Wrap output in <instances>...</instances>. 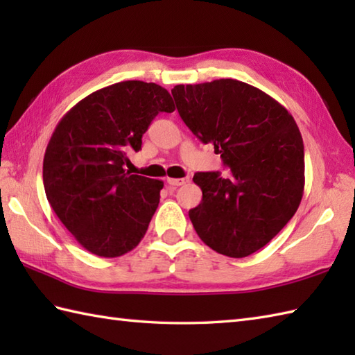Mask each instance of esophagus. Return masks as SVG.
I'll return each instance as SVG.
<instances>
[{
	"instance_id": "esophagus-1",
	"label": "esophagus",
	"mask_w": 355,
	"mask_h": 355,
	"mask_svg": "<svg viewBox=\"0 0 355 355\" xmlns=\"http://www.w3.org/2000/svg\"><path fill=\"white\" fill-rule=\"evenodd\" d=\"M166 183L171 184V186H183L186 183H189V178L184 177V178H166Z\"/></svg>"
}]
</instances>
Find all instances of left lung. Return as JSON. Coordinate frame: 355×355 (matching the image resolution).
Instances as JSON below:
<instances>
[{"label":"left lung","mask_w":355,"mask_h":355,"mask_svg":"<svg viewBox=\"0 0 355 355\" xmlns=\"http://www.w3.org/2000/svg\"><path fill=\"white\" fill-rule=\"evenodd\" d=\"M180 117L202 143H214L227 175L197 172L195 232L212 250L245 258L270 243L300 205L304 141L293 116L259 88L218 79L172 89Z\"/></svg>","instance_id":"1"}]
</instances>
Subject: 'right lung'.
Instances as JSON below:
<instances>
[{
	"label": "right lung",
	"mask_w": 355,
	"mask_h": 355,
	"mask_svg": "<svg viewBox=\"0 0 355 355\" xmlns=\"http://www.w3.org/2000/svg\"><path fill=\"white\" fill-rule=\"evenodd\" d=\"M175 105L168 89L123 80L87 96L55 128L42 164L51 209L93 254L117 258L145 236L163 182L123 169L158 112Z\"/></svg>",
	"instance_id": "1"
}]
</instances>
